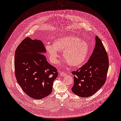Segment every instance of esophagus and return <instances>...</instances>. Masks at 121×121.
I'll return each mask as SVG.
<instances>
[{
	"instance_id": "34e87169",
	"label": "esophagus",
	"mask_w": 121,
	"mask_h": 121,
	"mask_svg": "<svg viewBox=\"0 0 121 121\" xmlns=\"http://www.w3.org/2000/svg\"><path fill=\"white\" fill-rule=\"evenodd\" d=\"M60 75H61V76H62V77H64V76H65L66 75V73H65L64 72H60Z\"/></svg>"
}]
</instances>
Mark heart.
Here are the masks:
<instances>
[{"label":"heart","instance_id":"obj_1","mask_svg":"<svg viewBox=\"0 0 121 121\" xmlns=\"http://www.w3.org/2000/svg\"><path fill=\"white\" fill-rule=\"evenodd\" d=\"M45 48L50 61L53 64L57 63L60 56L59 51L63 50V56L66 59L65 62L73 67L81 65L89 52L88 43L73 35H67L56 39L53 44H46Z\"/></svg>","mask_w":121,"mask_h":121}]
</instances>
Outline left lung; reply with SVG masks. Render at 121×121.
<instances>
[{"label":"left lung","mask_w":121,"mask_h":121,"mask_svg":"<svg viewBox=\"0 0 121 121\" xmlns=\"http://www.w3.org/2000/svg\"><path fill=\"white\" fill-rule=\"evenodd\" d=\"M95 42L94 50L88 61L77 71L72 72L74 75L72 91L80 97L94 95L106 82L109 66L108 54L97 36Z\"/></svg>","instance_id":"obj_1"}]
</instances>
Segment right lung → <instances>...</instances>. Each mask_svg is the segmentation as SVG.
I'll return each mask as SVG.
<instances>
[{
  "label": "right lung",
  "mask_w": 121,
  "mask_h": 121,
  "mask_svg": "<svg viewBox=\"0 0 121 121\" xmlns=\"http://www.w3.org/2000/svg\"><path fill=\"white\" fill-rule=\"evenodd\" d=\"M44 46L39 40L26 37L15 52V75L18 84L30 97L41 99L52 91L57 70L46 60Z\"/></svg>",
  "instance_id": "obj_1"
}]
</instances>
